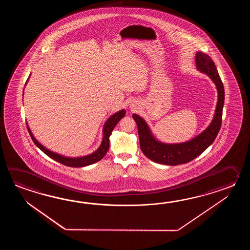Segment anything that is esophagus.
I'll use <instances>...</instances> for the list:
<instances>
[{
  "mask_svg": "<svg viewBox=\"0 0 250 250\" xmlns=\"http://www.w3.org/2000/svg\"><path fill=\"white\" fill-rule=\"evenodd\" d=\"M133 107H134V106H132V109H133Z\"/></svg>",
  "mask_w": 250,
  "mask_h": 250,
  "instance_id": "obj_1",
  "label": "esophagus"
}]
</instances>
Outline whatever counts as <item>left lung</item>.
I'll list each match as a JSON object with an SVG mask.
<instances>
[{
	"label": "left lung",
	"mask_w": 250,
	"mask_h": 250,
	"mask_svg": "<svg viewBox=\"0 0 250 250\" xmlns=\"http://www.w3.org/2000/svg\"><path fill=\"white\" fill-rule=\"evenodd\" d=\"M197 69L208 74L216 85L218 102L214 117L209 127L200 135L185 143L163 144L157 141L151 134L147 124L137 114L132 117L138 125L140 148L143 154L157 164L178 165L187 164L195 159L199 154L212 145L217 137L223 121V108L224 104V87L219 76L215 64L211 57L206 53L197 52L196 55Z\"/></svg>",
	"instance_id": "obj_1"
}]
</instances>
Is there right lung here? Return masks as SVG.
<instances>
[{"instance_id":"1","label":"right lung","mask_w":250,"mask_h":250,"mask_svg":"<svg viewBox=\"0 0 250 250\" xmlns=\"http://www.w3.org/2000/svg\"><path fill=\"white\" fill-rule=\"evenodd\" d=\"M125 111L122 110L120 112H116L115 114H113L112 116L109 118L107 120L106 123L104 126V138H103V141H102L101 146L100 147L96 150L95 153L86 155V156H83V157H78V158H70V157H65L62 155H60L58 154H55L52 151L48 150L45 148L44 146H42L41 144L38 142L36 138H34L32 133L30 131L29 127H27L28 132L30 137L32 138L33 142L36 144V146H38V148L41 149L44 154L48 155L49 157H51L52 159L57 161L60 164L62 165H66V166H69V167H83V166H86V165H90L92 164H95L96 162L100 161L104 157V155L106 154L107 151L109 149V138L112 134V129L115 127L116 124L119 123V121L122 118L125 116Z\"/></svg>"}]
</instances>
